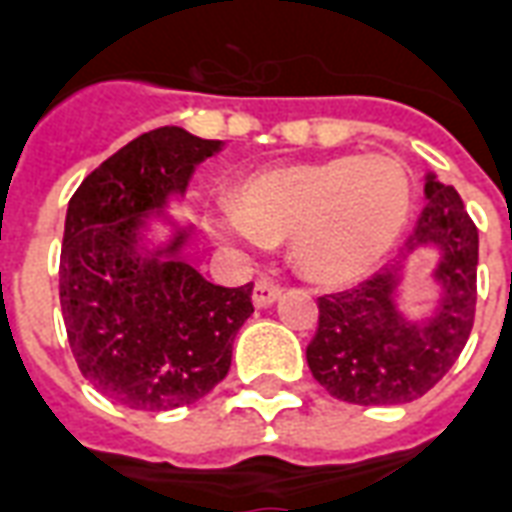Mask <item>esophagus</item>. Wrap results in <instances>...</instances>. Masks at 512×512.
Wrapping results in <instances>:
<instances>
[{"instance_id":"34e87169","label":"esophagus","mask_w":512,"mask_h":512,"mask_svg":"<svg viewBox=\"0 0 512 512\" xmlns=\"http://www.w3.org/2000/svg\"><path fill=\"white\" fill-rule=\"evenodd\" d=\"M280 294H283V286H280V283H275V280L270 278H259L256 280V286H253V305L270 307Z\"/></svg>"}]
</instances>
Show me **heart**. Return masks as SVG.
<instances>
[{
  "mask_svg": "<svg viewBox=\"0 0 512 512\" xmlns=\"http://www.w3.org/2000/svg\"><path fill=\"white\" fill-rule=\"evenodd\" d=\"M234 213L213 221L221 237L291 240V261L307 280L340 286L394 248L410 215V180L399 161L378 153L280 164L242 180Z\"/></svg>",
  "mask_w": 512,
  "mask_h": 512,
  "instance_id": "1",
  "label": "heart"
}]
</instances>
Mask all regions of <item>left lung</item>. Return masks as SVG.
<instances>
[{"label": "left lung", "instance_id": "1", "mask_svg": "<svg viewBox=\"0 0 512 512\" xmlns=\"http://www.w3.org/2000/svg\"><path fill=\"white\" fill-rule=\"evenodd\" d=\"M440 248L445 299L429 324H407L394 305L397 267L318 299V329L307 345L313 378L340 402L405 405L451 370L470 340L478 302V229L456 188L426 178V205L407 251Z\"/></svg>", "mask_w": 512, "mask_h": 512}]
</instances>
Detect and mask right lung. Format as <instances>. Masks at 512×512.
Masks as SVG:
<instances>
[{"label":"right lung","instance_id":"obj_1","mask_svg":"<svg viewBox=\"0 0 512 512\" xmlns=\"http://www.w3.org/2000/svg\"><path fill=\"white\" fill-rule=\"evenodd\" d=\"M221 140L161 126L124 145L72 194L59 261L67 340L83 378L118 405L164 413L207 397L232 367V343L253 313V283L215 286L175 256H140L148 210L183 194Z\"/></svg>","mask_w":512,"mask_h":512}]
</instances>
